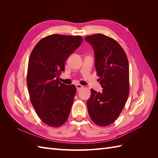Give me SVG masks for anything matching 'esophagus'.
I'll use <instances>...</instances> for the list:
<instances>
[{
  "label": "esophagus",
  "instance_id": "1",
  "mask_svg": "<svg viewBox=\"0 0 158 158\" xmlns=\"http://www.w3.org/2000/svg\"><path fill=\"white\" fill-rule=\"evenodd\" d=\"M76 88H77V91H79L80 89L83 88V86L81 85H80V84H77V85H76Z\"/></svg>",
  "mask_w": 158,
  "mask_h": 158
}]
</instances>
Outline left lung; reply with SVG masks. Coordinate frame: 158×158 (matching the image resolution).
I'll return each instance as SVG.
<instances>
[{
  "mask_svg": "<svg viewBox=\"0 0 158 158\" xmlns=\"http://www.w3.org/2000/svg\"><path fill=\"white\" fill-rule=\"evenodd\" d=\"M93 47L95 67L102 92L91 89L87 101L90 118L96 125L107 126L118 118L130 93L127 56L115 39L102 34L85 36Z\"/></svg>",
  "mask_w": 158,
  "mask_h": 158,
  "instance_id": "1",
  "label": "left lung"
}]
</instances>
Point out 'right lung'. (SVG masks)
<instances>
[{"label":"right lung","instance_id":"obj_1","mask_svg":"<svg viewBox=\"0 0 158 158\" xmlns=\"http://www.w3.org/2000/svg\"><path fill=\"white\" fill-rule=\"evenodd\" d=\"M82 42L81 36L49 35L40 40L30 56V100L40 119L49 126H61L69 116L77 88L63 84L58 77L67 58Z\"/></svg>","mask_w":158,"mask_h":158}]
</instances>
